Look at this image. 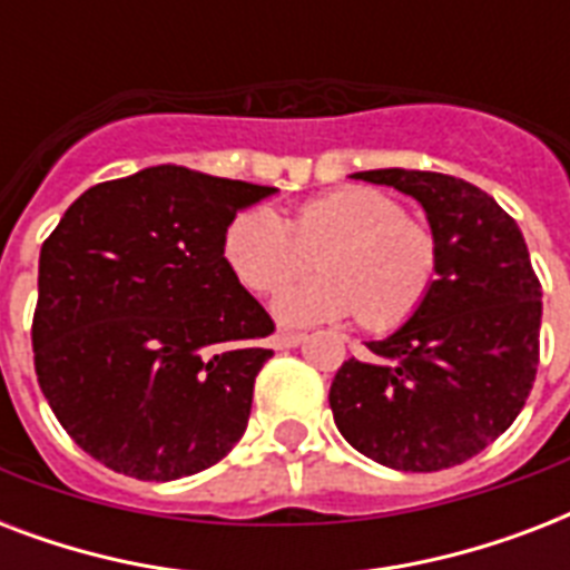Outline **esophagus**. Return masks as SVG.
Returning a JSON list of instances; mask_svg holds the SVG:
<instances>
[{
	"instance_id": "34e87169",
	"label": "esophagus",
	"mask_w": 570,
	"mask_h": 570,
	"mask_svg": "<svg viewBox=\"0 0 570 570\" xmlns=\"http://www.w3.org/2000/svg\"><path fill=\"white\" fill-rule=\"evenodd\" d=\"M304 343L302 331H277L275 334V348H295Z\"/></svg>"
}]
</instances>
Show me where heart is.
I'll return each mask as SVG.
<instances>
[{
    "label": "heart",
    "mask_w": 570,
    "mask_h": 570,
    "mask_svg": "<svg viewBox=\"0 0 570 570\" xmlns=\"http://www.w3.org/2000/svg\"><path fill=\"white\" fill-rule=\"evenodd\" d=\"M227 266L250 293H275L320 257V275L277 295L284 322L346 320L373 334L402 328L432 295L441 248L387 191L343 186L295 206L289 224L266 206L245 209L222 239Z\"/></svg>",
    "instance_id": "b5f03b06"
}]
</instances>
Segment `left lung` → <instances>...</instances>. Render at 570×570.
Segmentation results:
<instances>
[{"label": "left lung", "mask_w": 570, "mask_h": 570, "mask_svg": "<svg viewBox=\"0 0 570 570\" xmlns=\"http://www.w3.org/2000/svg\"><path fill=\"white\" fill-rule=\"evenodd\" d=\"M423 204L441 268L414 320L366 343L331 384L334 423L366 459L432 473L473 459L514 423L539 373L541 284L514 218L476 186L434 171L381 168Z\"/></svg>", "instance_id": "obj_1"}]
</instances>
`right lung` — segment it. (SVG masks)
Masks as SVG:
<instances>
[{"instance_id":"obj_1","label":"right lung","mask_w":570,"mask_h":570,"mask_svg":"<svg viewBox=\"0 0 570 570\" xmlns=\"http://www.w3.org/2000/svg\"><path fill=\"white\" fill-rule=\"evenodd\" d=\"M272 186L156 165L97 183L40 248L35 373L91 459L171 482L213 468L245 434L275 331L222 239Z\"/></svg>"}]
</instances>
